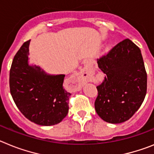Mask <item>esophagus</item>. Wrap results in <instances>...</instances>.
<instances>
[{"label":"esophagus","mask_w":154,"mask_h":154,"mask_svg":"<svg viewBox=\"0 0 154 154\" xmlns=\"http://www.w3.org/2000/svg\"><path fill=\"white\" fill-rule=\"evenodd\" d=\"M89 76H90L89 65L86 64L85 67L83 68V69L81 70V73H79L78 75L72 77L71 80L75 83L76 88H81V87L88 81Z\"/></svg>","instance_id":"34e87169"}]
</instances>
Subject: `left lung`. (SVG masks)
Returning a JSON list of instances; mask_svg holds the SVG:
<instances>
[{
  "mask_svg": "<svg viewBox=\"0 0 154 154\" xmlns=\"http://www.w3.org/2000/svg\"><path fill=\"white\" fill-rule=\"evenodd\" d=\"M97 63L107 75L97 87V114L112 124L129 120L140 109L146 94L147 75L140 48L126 38L97 59Z\"/></svg>",
  "mask_w": 154,
  "mask_h": 154,
  "instance_id": "1",
  "label": "left lung"
}]
</instances>
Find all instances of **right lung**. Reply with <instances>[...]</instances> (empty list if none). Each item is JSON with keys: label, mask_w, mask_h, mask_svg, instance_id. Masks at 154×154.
<instances>
[{"label": "right lung", "mask_w": 154, "mask_h": 154, "mask_svg": "<svg viewBox=\"0 0 154 154\" xmlns=\"http://www.w3.org/2000/svg\"><path fill=\"white\" fill-rule=\"evenodd\" d=\"M24 42L10 69V91L25 118L39 125L60 123L69 111L71 94L63 88L64 74H49L40 66L29 64V44Z\"/></svg>", "instance_id": "right-lung-1"}]
</instances>
